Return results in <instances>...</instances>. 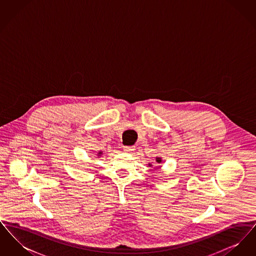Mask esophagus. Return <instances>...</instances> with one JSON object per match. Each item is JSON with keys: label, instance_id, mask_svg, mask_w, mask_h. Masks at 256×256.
I'll return each mask as SVG.
<instances>
[{"label": "esophagus", "instance_id": "esophagus-1", "mask_svg": "<svg viewBox=\"0 0 256 256\" xmlns=\"http://www.w3.org/2000/svg\"><path fill=\"white\" fill-rule=\"evenodd\" d=\"M122 148H124V152H132L135 150V146H122Z\"/></svg>", "mask_w": 256, "mask_h": 256}]
</instances>
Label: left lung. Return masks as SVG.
Instances as JSON below:
<instances>
[{"label": "left lung", "instance_id": "left-lung-1", "mask_svg": "<svg viewBox=\"0 0 256 256\" xmlns=\"http://www.w3.org/2000/svg\"><path fill=\"white\" fill-rule=\"evenodd\" d=\"M156 161H158V163H160V162H161V159L158 158H156Z\"/></svg>", "mask_w": 256, "mask_h": 256}]
</instances>
